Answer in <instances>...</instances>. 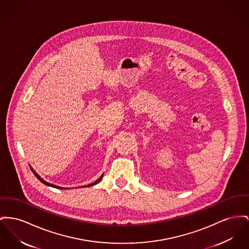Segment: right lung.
Masks as SVG:
<instances>
[{
    "label": "right lung",
    "instance_id": "1",
    "mask_svg": "<svg viewBox=\"0 0 249 249\" xmlns=\"http://www.w3.org/2000/svg\"><path fill=\"white\" fill-rule=\"evenodd\" d=\"M30 167H31V170L33 171V173L35 174V176H36V178H38V179H39V180H40L42 183H44L45 185H47V186H51V187H53V188H57V189H68V188L60 187V186H57V185H54V184H52V183H49V182H47L46 180H44V179H43V178H42L40 176L38 175V174H37V173H36V171L33 169V167H32V166H30ZM103 178V175L101 176V177H100V178H98L96 181H94L93 183H90V184H88V186H93V185H96L97 183H99V182L102 180V178ZM86 186H87V185H86ZM86 186L84 185V187H86ZM81 187H83V186H81Z\"/></svg>",
    "mask_w": 249,
    "mask_h": 249
}]
</instances>
